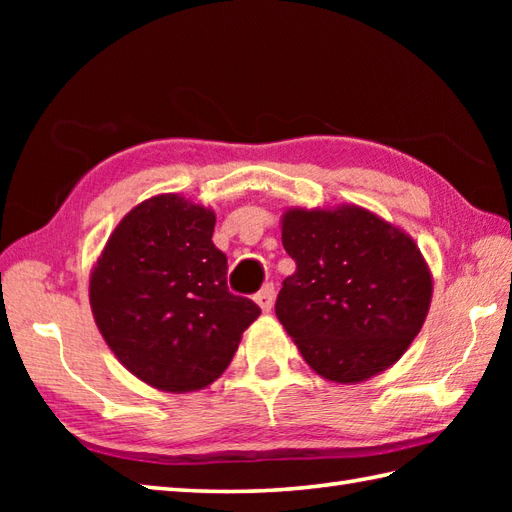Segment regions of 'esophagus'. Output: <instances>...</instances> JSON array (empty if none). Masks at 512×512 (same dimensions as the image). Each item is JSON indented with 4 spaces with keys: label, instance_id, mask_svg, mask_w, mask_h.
I'll use <instances>...</instances> for the list:
<instances>
[{
    "label": "esophagus",
    "instance_id": "esophagus-1",
    "mask_svg": "<svg viewBox=\"0 0 512 512\" xmlns=\"http://www.w3.org/2000/svg\"><path fill=\"white\" fill-rule=\"evenodd\" d=\"M255 301H257V306L262 308L264 312L273 310V303H275V286H273V284H266V286L255 295Z\"/></svg>",
    "mask_w": 512,
    "mask_h": 512
}]
</instances>
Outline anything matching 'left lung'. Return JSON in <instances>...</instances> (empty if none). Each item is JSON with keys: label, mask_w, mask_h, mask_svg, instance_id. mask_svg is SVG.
Returning a JSON list of instances; mask_svg holds the SVG:
<instances>
[{"label": "left lung", "mask_w": 512, "mask_h": 512, "mask_svg": "<svg viewBox=\"0 0 512 512\" xmlns=\"http://www.w3.org/2000/svg\"><path fill=\"white\" fill-rule=\"evenodd\" d=\"M281 242L297 270L275 312L314 372L354 385L407 352L427 319L433 279L402 228L356 204L288 209Z\"/></svg>", "instance_id": "8db88e82"}]
</instances>
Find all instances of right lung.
Returning a JSON list of instances; mask_svg holds the SVG:
<instances>
[{"label": "right lung", "mask_w": 512, "mask_h": 512, "mask_svg": "<svg viewBox=\"0 0 512 512\" xmlns=\"http://www.w3.org/2000/svg\"><path fill=\"white\" fill-rule=\"evenodd\" d=\"M215 213L178 193L129 211L90 273V306L105 343L143 383L171 394L222 376L262 310L226 286Z\"/></svg>", "instance_id": "add662e5"}]
</instances>
